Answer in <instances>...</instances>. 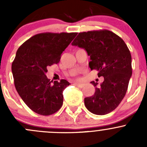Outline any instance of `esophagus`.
<instances>
[{"label": "esophagus", "instance_id": "1", "mask_svg": "<svg viewBox=\"0 0 147 147\" xmlns=\"http://www.w3.org/2000/svg\"><path fill=\"white\" fill-rule=\"evenodd\" d=\"M75 84L76 86H78V87H80V88H82V87H83L84 86V84H80V83H79V82H75Z\"/></svg>", "mask_w": 147, "mask_h": 147}]
</instances>
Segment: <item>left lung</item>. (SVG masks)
I'll return each mask as SVG.
<instances>
[{
	"label": "left lung",
	"instance_id": "1",
	"mask_svg": "<svg viewBox=\"0 0 147 147\" xmlns=\"http://www.w3.org/2000/svg\"><path fill=\"white\" fill-rule=\"evenodd\" d=\"M72 45L84 49L90 57L89 67L99 71L104 81L91 82L95 92L84 98V105L92 113L105 115L116 109L127 92L131 77V56L124 41L107 30L80 32Z\"/></svg>",
	"mask_w": 147,
	"mask_h": 147
}]
</instances>
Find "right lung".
<instances>
[{"label":"right lung","mask_w":147,"mask_h":147,"mask_svg":"<svg viewBox=\"0 0 147 147\" xmlns=\"http://www.w3.org/2000/svg\"><path fill=\"white\" fill-rule=\"evenodd\" d=\"M77 32L37 34L20 46L12 63L16 90L26 105L41 115H50L60 109L63 90L69 85L65 80L50 81L47 67L60 62V56Z\"/></svg>","instance_id":"1"}]
</instances>
